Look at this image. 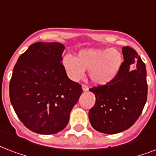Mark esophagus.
<instances>
[{
	"label": "esophagus",
	"mask_w": 156,
	"mask_h": 156,
	"mask_svg": "<svg viewBox=\"0 0 156 156\" xmlns=\"http://www.w3.org/2000/svg\"><path fill=\"white\" fill-rule=\"evenodd\" d=\"M82 88H83V91H87L89 90V87L87 85H82Z\"/></svg>",
	"instance_id": "34e87169"
}]
</instances>
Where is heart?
Masks as SVG:
<instances>
[{
  "mask_svg": "<svg viewBox=\"0 0 156 156\" xmlns=\"http://www.w3.org/2000/svg\"><path fill=\"white\" fill-rule=\"evenodd\" d=\"M63 66L68 75L73 80L84 76L89 71L91 82L95 85L108 84L116 78L123 62L122 54L116 48H84L77 56H66Z\"/></svg>",
  "mask_w": 156,
  "mask_h": 156,
  "instance_id": "1",
  "label": "heart"
}]
</instances>
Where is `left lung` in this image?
Wrapping results in <instances>:
<instances>
[{
    "instance_id": "1",
    "label": "left lung",
    "mask_w": 156,
    "mask_h": 156,
    "mask_svg": "<svg viewBox=\"0 0 156 156\" xmlns=\"http://www.w3.org/2000/svg\"><path fill=\"white\" fill-rule=\"evenodd\" d=\"M125 61L116 77L108 84L90 89L95 104L89 111V120L95 130L114 134L128 129L143 112L147 97V69L136 51L122 48ZM136 65L133 71L130 66Z\"/></svg>"
}]
</instances>
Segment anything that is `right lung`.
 <instances>
[{"mask_svg":"<svg viewBox=\"0 0 156 156\" xmlns=\"http://www.w3.org/2000/svg\"><path fill=\"white\" fill-rule=\"evenodd\" d=\"M65 45L37 42L18 59L9 83V98L17 116L30 130L53 134L66 128L83 93L68 78L62 61Z\"/></svg>","mask_w":156,"mask_h":156,"instance_id":"obj_1","label":"right lung"}]
</instances>
